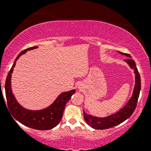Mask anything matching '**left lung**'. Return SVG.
<instances>
[{"label":"left lung","instance_id":"obj_1","mask_svg":"<svg viewBox=\"0 0 151 151\" xmlns=\"http://www.w3.org/2000/svg\"><path fill=\"white\" fill-rule=\"evenodd\" d=\"M121 55H126V56L131 58V55L129 54L123 53L119 52ZM125 61L129 64L131 69L134 70V73L136 74V84H135L134 89H133V92L132 96L130 99L129 101L126 104L124 107H123L119 111L116 112V114H112V115L109 116L105 118H99L96 116H93L87 114L84 111V119L86 124L89 125L91 128L95 129H106L109 128L114 127L121 123L124 122L126 119L132 115L133 111L136 108L137 102H138V97H139L140 91H141V76H140L139 72H138V69L136 67V62L132 59L129 58L127 60H125Z\"/></svg>","mask_w":151,"mask_h":151}]
</instances>
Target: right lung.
<instances>
[{
    "label": "right lung",
    "instance_id": "right-lung-1",
    "mask_svg": "<svg viewBox=\"0 0 151 151\" xmlns=\"http://www.w3.org/2000/svg\"><path fill=\"white\" fill-rule=\"evenodd\" d=\"M37 47L35 46L27 48L18 55L7 76L5 89H6L8 109L11 113L13 119H16L19 122L27 127L41 130V131H45V130L53 129L60 123L63 115L66 104L70 99L71 96L75 93L76 91L74 89L62 93L54 101L53 104H52L47 108L42 109V110H28L19 104L15 99L14 95L12 93L11 86H10L11 74L16 64L17 60L20 58V56H21L22 54L25 53L27 51L35 49Z\"/></svg>",
    "mask_w": 151,
    "mask_h": 151
}]
</instances>
